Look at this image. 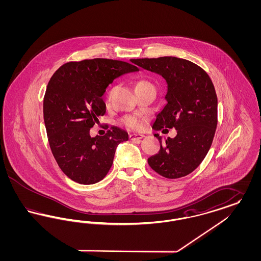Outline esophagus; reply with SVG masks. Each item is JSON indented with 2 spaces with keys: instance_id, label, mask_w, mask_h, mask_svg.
I'll use <instances>...</instances> for the list:
<instances>
[{
  "instance_id": "esophagus-1",
  "label": "esophagus",
  "mask_w": 261,
  "mask_h": 261,
  "mask_svg": "<svg viewBox=\"0 0 261 261\" xmlns=\"http://www.w3.org/2000/svg\"><path fill=\"white\" fill-rule=\"evenodd\" d=\"M144 135L143 134H130L129 135V138H130V140H132V141H135V140H141V139H143L144 138Z\"/></svg>"
}]
</instances>
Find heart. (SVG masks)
I'll return each instance as SVG.
<instances>
[{
    "mask_svg": "<svg viewBox=\"0 0 261 261\" xmlns=\"http://www.w3.org/2000/svg\"><path fill=\"white\" fill-rule=\"evenodd\" d=\"M122 123L130 129H139L143 126V122L136 116H126L122 120Z\"/></svg>",
    "mask_w": 261,
    "mask_h": 261,
    "instance_id": "heart-1",
    "label": "heart"
}]
</instances>
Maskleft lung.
Here are the masks:
<instances>
[{"instance_id": "obj_1", "label": "left lung", "mask_w": 261, "mask_h": 261, "mask_svg": "<svg viewBox=\"0 0 261 261\" xmlns=\"http://www.w3.org/2000/svg\"><path fill=\"white\" fill-rule=\"evenodd\" d=\"M138 66L160 74L167 84L166 105L152 124L155 131L175 128L177 135L162 138L159 153L149 165L165 178L176 179L193 172L211 149L217 126V96L210 76L194 62L175 57L137 59Z\"/></svg>"}]
</instances>
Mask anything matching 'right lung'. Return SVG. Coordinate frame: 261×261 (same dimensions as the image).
Returning <instances> with one entry per match:
<instances>
[{
	"label": "right lung",
	"instance_id": "right-lung-1",
	"mask_svg": "<svg viewBox=\"0 0 261 261\" xmlns=\"http://www.w3.org/2000/svg\"><path fill=\"white\" fill-rule=\"evenodd\" d=\"M128 62L93 59L67 62L49 81L44 98V121L51 152L62 172L83 185L98 183L112 167L117 146L128 133L112 126L105 136L90 129L106 113L102 95L114 79L137 72Z\"/></svg>",
	"mask_w": 261,
	"mask_h": 261
}]
</instances>
